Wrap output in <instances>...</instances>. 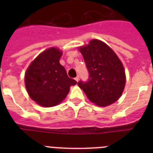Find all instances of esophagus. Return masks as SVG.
<instances>
[{"instance_id":"esophagus-1","label":"esophagus","mask_w":153,"mask_h":153,"mask_svg":"<svg viewBox=\"0 0 153 153\" xmlns=\"http://www.w3.org/2000/svg\"><path fill=\"white\" fill-rule=\"evenodd\" d=\"M79 76H76V78H75V80L76 81V82H78V81H79Z\"/></svg>"}]
</instances>
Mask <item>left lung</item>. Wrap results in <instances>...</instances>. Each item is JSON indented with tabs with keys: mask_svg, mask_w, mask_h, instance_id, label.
Listing matches in <instances>:
<instances>
[{
	"mask_svg": "<svg viewBox=\"0 0 153 153\" xmlns=\"http://www.w3.org/2000/svg\"><path fill=\"white\" fill-rule=\"evenodd\" d=\"M79 50L89 72L88 80L78 83L79 88L99 106H109L118 100L125 87L126 74L114 51L99 40H92Z\"/></svg>",
	"mask_w": 153,
	"mask_h": 153,
	"instance_id": "1",
	"label": "left lung"
}]
</instances>
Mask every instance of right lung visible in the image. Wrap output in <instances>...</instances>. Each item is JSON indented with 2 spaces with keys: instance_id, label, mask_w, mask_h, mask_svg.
<instances>
[{
  "instance_id": "1",
  "label": "right lung",
  "mask_w": 153,
  "mask_h": 153,
  "mask_svg": "<svg viewBox=\"0 0 153 153\" xmlns=\"http://www.w3.org/2000/svg\"><path fill=\"white\" fill-rule=\"evenodd\" d=\"M62 54L58 48L51 47L36 56L25 73L27 91L40 106H56L66 98L70 86L76 84L60 63Z\"/></svg>"
}]
</instances>
